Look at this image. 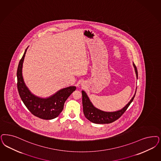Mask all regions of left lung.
<instances>
[{
  "label": "left lung",
  "instance_id": "8db88e82",
  "mask_svg": "<svg viewBox=\"0 0 161 161\" xmlns=\"http://www.w3.org/2000/svg\"><path fill=\"white\" fill-rule=\"evenodd\" d=\"M135 72L136 74L137 78H138V72L135 64L133 63ZM137 90V89H136ZM136 91L132 99L122 109L115 112H105L94 107L92 103L90 102L89 97L84 91H82V102L83 106V112L86 118L91 122L95 124H109L114 122L118 118L121 117L122 114L127 110L128 106L133 102L135 97Z\"/></svg>",
  "mask_w": 161,
  "mask_h": 161
}]
</instances>
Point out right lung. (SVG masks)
<instances>
[{"label":"right lung","instance_id":"1","mask_svg":"<svg viewBox=\"0 0 161 161\" xmlns=\"http://www.w3.org/2000/svg\"><path fill=\"white\" fill-rule=\"evenodd\" d=\"M27 48L25 50L17 69L18 93L24 105L34 116L43 119H52L60 114L65 101L75 90L76 87L70 86L61 89L47 98H41L31 93L24 81L22 74V64Z\"/></svg>","mask_w":161,"mask_h":161}]
</instances>
